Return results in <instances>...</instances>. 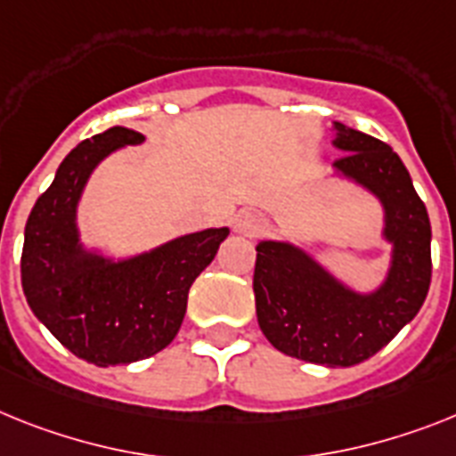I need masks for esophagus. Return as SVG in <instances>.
I'll use <instances>...</instances> for the list:
<instances>
[{
	"label": "esophagus",
	"instance_id": "esophagus-1",
	"mask_svg": "<svg viewBox=\"0 0 456 456\" xmlns=\"http://www.w3.org/2000/svg\"><path fill=\"white\" fill-rule=\"evenodd\" d=\"M234 229L243 236H255L264 229V217L255 210H240L234 220Z\"/></svg>",
	"mask_w": 456,
	"mask_h": 456
}]
</instances>
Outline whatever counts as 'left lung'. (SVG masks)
<instances>
[{
  "instance_id": "1",
  "label": "left lung",
  "mask_w": 456,
  "mask_h": 456,
  "mask_svg": "<svg viewBox=\"0 0 456 456\" xmlns=\"http://www.w3.org/2000/svg\"><path fill=\"white\" fill-rule=\"evenodd\" d=\"M334 175L378 199L380 239L389 246L382 281L359 289L308 248L262 239L255 262V305L275 350L329 369L354 366L387 346L419 313L431 282V224L411 174L387 143L343 122L331 125Z\"/></svg>"
}]
</instances>
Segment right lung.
I'll list each match as a JSON object with an SVG mask.
<instances>
[{
	"instance_id": "right-lung-1",
	"label": "right lung",
	"mask_w": 456,
	"mask_h": 456,
	"mask_svg": "<svg viewBox=\"0 0 456 456\" xmlns=\"http://www.w3.org/2000/svg\"><path fill=\"white\" fill-rule=\"evenodd\" d=\"M143 141L134 129L110 127L76 145L25 224L27 304L69 352L104 369L169 346L185 317L190 287L229 236V227H210L122 257L83 243L78 206L90 175L106 157Z\"/></svg>"
}]
</instances>
